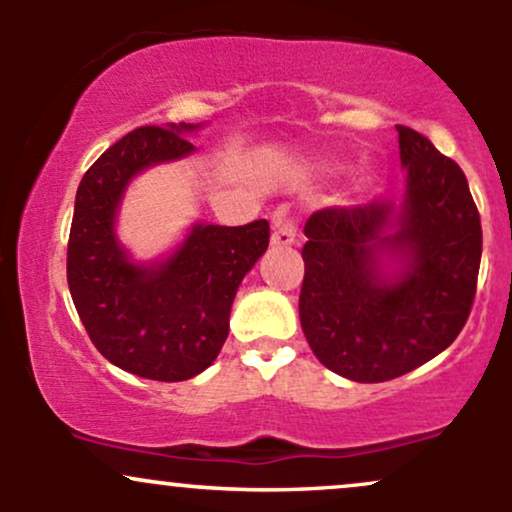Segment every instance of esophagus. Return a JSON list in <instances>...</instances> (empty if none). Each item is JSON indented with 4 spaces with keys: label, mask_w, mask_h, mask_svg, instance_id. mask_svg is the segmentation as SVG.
I'll use <instances>...</instances> for the list:
<instances>
[{
    "label": "esophagus",
    "mask_w": 512,
    "mask_h": 512,
    "mask_svg": "<svg viewBox=\"0 0 512 512\" xmlns=\"http://www.w3.org/2000/svg\"><path fill=\"white\" fill-rule=\"evenodd\" d=\"M296 236H298V226H296V221H293V216L286 214V211H276V214H274L272 245H279V248H284V245L296 243Z\"/></svg>",
    "instance_id": "obj_1"
}]
</instances>
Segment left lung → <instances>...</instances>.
<instances>
[{
  "label": "left lung",
  "mask_w": 512,
  "mask_h": 512,
  "mask_svg": "<svg viewBox=\"0 0 512 512\" xmlns=\"http://www.w3.org/2000/svg\"><path fill=\"white\" fill-rule=\"evenodd\" d=\"M397 132L402 209L327 207L305 223L301 327L317 361L356 383L399 378L448 349L477 296L481 219L467 178L421 132ZM380 251H399L405 272L385 280Z\"/></svg>",
  "instance_id": "8db88e82"
}]
</instances>
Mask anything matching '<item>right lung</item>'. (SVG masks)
I'll use <instances>...</instances> for the list:
<instances>
[{
    "label": "right lung",
    "instance_id": "add662e5",
    "mask_svg": "<svg viewBox=\"0 0 512 512\" xmlns=\"http://www.w3.org/2000/svg\"><path fill=\"white\" fill-rule=\"evenodd\" d=\"M195 125L137 127L86 170L76 190L67 281L93 346L139 378L178 383L202 373L228 337L233 298L269 245V223L204 226L170 260L139 267L115 240V211L129 178L187 156Z\"/></svg>",
    "mask_w": 512,
    "mask_h": 512
}]
</instances>
